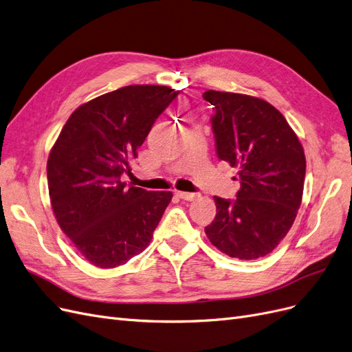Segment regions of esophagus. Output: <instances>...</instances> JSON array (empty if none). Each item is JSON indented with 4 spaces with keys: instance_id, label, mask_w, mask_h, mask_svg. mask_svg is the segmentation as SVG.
Returning a JSON list of instances; mask_svg holds the SVG:
<instances>
[{
    "instance_id": "1",
    "label": "esophagus",
    "mask_w": 352,
    "mask_h": 352,
    "mask_svg": "<svg viewBox=\"0 0 352 352\" xmlns=\"http://www.w3.org/2000/svg\"><path fill=\"white\" fill-rule=\"evenodd\" d=\"M177 196L183 200H195L197 199L196 192H187V191H177Z\"/></svg>"
}]
</instances>
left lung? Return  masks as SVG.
<instances>
[{
  "instance_id": "1",
  "label": "left lung",
  "mask_w": 352,
  "mask_h": 352,
  "mask_svg": "<svg viewBox=\"0 0 352 352\" xmlns=\"http://www.w3.org/2000/svg\"><path fill=\"white\" fill-rule=\"evenodd\" d=\"M217 155L238 169L236 199L214 196L217 217L205 228L210 243L230 257L269 254L287 235L301 205L305 156L297 134L269 102L208 90Z\"/></svg>"
}]
</instances>
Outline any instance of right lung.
Masks as SVG:
<instances>
[{"label": "right lung", "mask_w": 352, "mask_h": 352, "mask_svg": "<svg viewBox=\"0 0 352 352\" xmlns=\"http://www.w3.org/2000/svg\"><path fill=\"white\" fill-rule=\"evenodd\" d=\"M166 86L131 85L78 107L51 149L47 174L60 228L92 265L117 267L149 245L171 191L126 187L121 175L156 118L177 98Z\"/></svg>", "instance_id": "obj_1"}]
</instances>
